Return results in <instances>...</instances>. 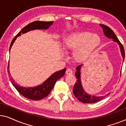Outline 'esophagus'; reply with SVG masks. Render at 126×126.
<instances>
[{"label":"esophagus","mask_w":126,"mask_h":126,"mask_svg":"<svg viewBox=\"0 0 126 126\" xmlns=\"http://www.w3.org/2000/svg\"><path fill=\"white\" fill-rule=\"evenodd\" d=\"M66 73L67 75H72V73H73V71H72V70L70 68H68L66 70Z\"/></svg>","instance_id":"esophagus-1"}]
</instances>
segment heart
Masks as SVG:
<instances>
[{
  "mask_svg": "<svg viewBox=\"0 0 126 126\" xmlns=\"http://www.w3.org/2000/svg\"><path fill=\"white\" fill-rule=\"evenodd\" d=\"M101 39L99 35L88 32H76L69 35L64 40L66 49H75L73 58L81 62L85 60L100 45Z\"/></svg>",
  "mask_w": 126,
  "mask_h": 126,
  "instance_id": "1",
  "label": "heart"
}]
</instances>
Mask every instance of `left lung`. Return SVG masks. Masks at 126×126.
Instances as JSON below:
<instances>
[{
    "label": "left lung",
    "mask_w": 126,
    "mask_h": 126,
    "mask_svg": "<svg viewBox=\"0 0 126 126\" xmlns=\"http://www.w3.org/2000/svg\"><path fill=\"white\" fill-rule=\"evenodd\" d=\"M100 26L103 29V32H104V35L106 36L108 38H111L113 39L114 42H116L119 45L120 51H121L122 57H123V60L124 61L125 57V49L122 44L119 40L118 38L115 35L114 32H113L112 30L108 27L107 26L102 25L100 24ZM82 64L79 65L76 67L77 72H76L75 75L76 77L77 78V81L75 84L73 89V94H75L76 97L81 102L84 103H94L99 101L101 100H102L104 96H92L91 94H88L84 91L83 88L82 87L81 82V77H80V69L82 66ZM108 95V94H107Z\"/></svg>",
    "instance_id": "obj_1"
}]
</instances>
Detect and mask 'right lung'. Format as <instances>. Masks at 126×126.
<instances>
[{
	"label": "right lung",
	"instance_id": "obj_1",
	"mask_svg": "<svg viewBox=\"0 0 126 126\" xmlns=\"http://www.w3.org/2000/svg\"><path fill=\"white\" fill-rule=\"evenodd\" d=\"M53 23V21L51 22H44V21H34L32 23H29L25 27H24L18 34L14 38L12 41L10 46V49L14 43L15 39L19 36L21 35V34H24L26 32H29V31L36 30V29H47ZM66 68L63 69L59 71L55 72L54 74L50 76L42 84L37 87L33 88H25L20 87L19 85L14 83V80H13V78H10L11 83L13 84L18 92L23 96L24 97L27 98V99L32 100H39L44 98L46 97L50 93L54 87L55 83L58 79L61 78L65 75ZM8 73L10 74L9 70V62L8 64Z\"/></svg>",
	"mask_w": 126,
	"mask_h": 126
}]
</instances>
